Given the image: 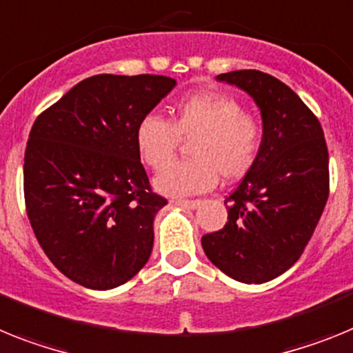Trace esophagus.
Masks as SVG:
<instances>
[{
  "label": "esophagus",
  "instance_id": "obj_1",
  "mask_svg": "<svg viewBox=\"0 0 353 353\" xmlns=\"http://www.w3.org/2000/svg\"><path fill=\"white\" fill-rule=\"evenodd\" d=\"M174 204L183 208H188V210H195V208L201 206V201H188V199H174Z\"/></svg>",
  "mask_w": 353,
  "mask_h": 353
}]
</instances>
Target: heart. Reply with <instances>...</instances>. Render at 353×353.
I'll return each mask as SVG.
<instances>
[{
    "label": "heart",
    "instance_id": "1",
    "mask_svg": "<svg viewBox=\"0 0 353 353\" xmlns=\"http://www.w3.org/2000/svg\"><path fill=\"white\" fill-rule=\"evenodd\" d=\"M181 138L194 140L190 146L194 159L169 165ZM134 142L149 167H165L154 179L158 192L185 197L213 188L219 174L236 181L249 172L261 151L263 125L234 97L202 92L179 101L170 122L156 113L142 117Z\"/></svg>",
    "mask_w": 353,
    "mask_h": 353
}]
</instances>
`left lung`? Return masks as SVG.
<instances>
[{
  "instance_id": "8db88e82",
  "label": "left lung",
  "mask_w": 353,
  "mask_h": 353,
  "mask_svg": "<svg viewBox=\"0 0 353 353\" xmlns=\"http://www.w3.org/2000/svg\"><path fill=\"white\" fill-rule=\"evenodd\" d=\"M256 101L263 145L225 199L228 223L202 236V249L234 281L263 284L299 261L329 199V151L316 115L288 85L261 70L216 76Z\"/></svg>"
}]
</instances>
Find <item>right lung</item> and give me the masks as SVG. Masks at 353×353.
Here are the masks:
<instances>
[{
	"label": "right lung",
	"instance_id": "right-lung-1",
	"mask_svg": "<svg viewBox=\"0 0 353 353\" xmlns=\"http://www.w3.org/2000/svg\"><path fill=\"white\" fill-rule=\"evenodd\" d=\"M174 87L167 76H92L30 131L26 213L46 256L81 286L112 290L149 261L167 199L151 190L134 131Z\"/></svg>",
	"mask_w": 353,
	"mask_h": 353
}]
</instances>
